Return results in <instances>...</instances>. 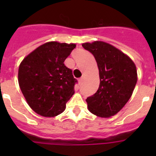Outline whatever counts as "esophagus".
Wrapping results in <instances>:
<instances>
[{"instance_id":"obj_1","label":"esophagus","mask_w":156,"mask_h":156,"mask_svg":"<svg viewBox=\"0 0 156 156\" xmlns=\"http://www.w3.org/2000/svg\"><path fill=\"white\" fill-rule=\"evenodd\" d=\"M83 81H84V78H81L78 80V82H79V85H81L83 84Z\"/></svg>"}]
</instances>
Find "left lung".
Here are the masks:
<instances>
[{
	"mask_svg": "<svg viewBox=\"0 0 156 156\" xmlns=\"http://www.w3.org/2000/svg\"><path fill=\"white\" fill-rule=\"evenodd\" d=\"M82 47L94 55L100 79L97 92L86 100L88 109L98 117L115 115L133 94L137 81L136 66L128 56L106 42L84 43Z\"/></svg>",
	"mask_w": 156,
	"mask_h": 156,
	"instance_id": "1",
	"label": "left lung"
}]
</instances>
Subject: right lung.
Masks as SVG:
<instances>
[{
  "label": "right lung",
  "instance_id": "1",
  "mask_svg": "<svg viewBox=\"0 0 156 156\" xmlns=\"http://www.w3.org/2000/svg\"><path fill=\"white\" fill-rule=\"evenodd\" d=\"M75 47V44L48 42L29 53L20 63V87L29 106L37 114L44 117L61 114L75 94L77 80L64 61Z\"/></svg>",
  "mask_w": 156,
  "mask_h": 156
}]
</instances>
